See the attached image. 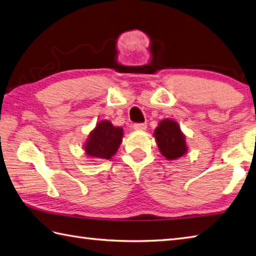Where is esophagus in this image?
I'll list each match as a JSON object with an SVG mask.
<instances>
[{
    "label": "esophagus",
    "mask_w": 256,
    "mask_h": 256,
    "mask_svg": "<svg viewBox=\"0 0 256 256\" xmlns=\"http://www.w3.org/2000/svg\"><path fill=\"white\" fill-rule=\"evenodd\" d=\"M133 128L136 130V131H144L146 128V123H136L133 124Z\"/></svg>",
    "instance_id": "obj_1"
}]
</instances>
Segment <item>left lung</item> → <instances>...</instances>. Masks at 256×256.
Returning <instances> with one entry per match:
<instances>
[{
    "label": "left lung",
    "mask_w": 256,
    "mask_h": 256,
    "mask_svg": "<svg viewBox=\"0 0 256 256\" xmlns=\"http://www.w3.org/2000/svg\"><path fill=\"white\" fill-rule=\"evenodd\" d=\"M154 138L162 156L168 160H176L187 152L186 138L174 120H162L156 128Z\"/></svg>",
    "instance_id": "1"
}]
</instances>
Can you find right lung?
I'll list each match as a JSON object with an SVG mask.
<instances>
[{
    "label": "right lung",
    "instance_id": "right-lung-1",
    "mask_svg": "<svg viewBox=\"0 0 256 256\" xmlns=\"http://www.w3.org/2000/svg\"><path fill=\"white\" fill-rule=\"evenodd\" d=\"M123 128L108 122L100 120L90 132L85 144L87 156L97 160H108L112 158L122 142Z\"/></svg>",
    "mask_w": 256,
    "mask_h": 256
}]
</instances>
